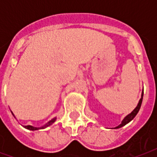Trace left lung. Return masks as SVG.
Masks as SVG:
<instances>
[{
    "label": "left lung",
    "mask_w": 157,
    "mask_h": 157,
    "mask_svg": "<svg viewBox=\"0 0 157 157\" xmlns=\"http://www.w3.org/2000/svg\"><path fill=\"white\" fill-rule=\"evenodd\" d=\"M143 97H144V89H143V91H142V94H141V98L139 99V103H138V105L136 106V107L134 108L133 111H132L129 114H128L126 116V117H124V119L122 120L121 123L118 125V126L115 127V128H113V129H119V128H121V127L124 126L125 124H128L129 122H130L132 121V120L134 119V117H135V116H136L137 114H138V112H139V109H140V107H141V104H142V102H143Z\"/></svg>",
    "instance_id": "obj_1"
}]
</instances>
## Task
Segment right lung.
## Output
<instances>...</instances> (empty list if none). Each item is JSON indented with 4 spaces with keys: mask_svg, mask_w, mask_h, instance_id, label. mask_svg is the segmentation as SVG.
Listing matches in <instances>:
<instances>
[{
    "mask_svg": "<svg viewBox=\"0 0 157 157\" xmlns=\"http://www.w3.org/2000/svg\"><path fill=\"white\" fill-rule=\"evenodd\" d=\"M11 113H12V115L13 116V117L16 119L15 116L13 115V113L12 112H11ZM57 117H54V118H53V119H51L50 121H48L46 124H45L44 125H42V126L40 127H35V126H33V125H23V127L25 128V129H29V130H32V131H35V130H39V129H45V128H47L48 126H50V125H51V124H53V123H54V121H56Z\"/></svg>",
    "mask_w": 157,
    "mask_h": 157,
    "instance_id": "right-lung-1",
    "label": "right lung"
}]
</instances>
